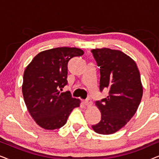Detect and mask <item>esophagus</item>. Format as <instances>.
<instances>
[{
	"label": "esophagus",
	"instance_id": "obj_1",
	"mask_svg": "<svg viewBox=\"0 0 159 159\" xmlns=\"http://www.w3.org/2000/svg\"><path fill=\"white\" fill-rule=\"evenodd\" d=\"M84 104L87 106H91L92 105V101H91V100L90 98H87L84 101Z\"/></svg>",
	"mask_w": 159,
	"mask_h": 159
}]
</instances>
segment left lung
<instances>
[{
	"mask_svg": "<svg viewBox=\"0 0 159 159\" xmlns=\"http://www.w3.org/2000/svg\"><path fill=\"white\" fill-rule=\"evenodd\" d=\"M100 67V91L108 95L95 105L101 119L92 127L95 132L111 134L123 127L137 111L143 96L140 75L135 62L123 52L110 48L92 51Z\"/></svg>",
	"mask_w": 159,
	"mask_h": 159,
	"instance_id": "left-lung-1",
	"label": "left lung"
}]
</instances>
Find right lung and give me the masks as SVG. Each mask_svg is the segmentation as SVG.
I'll return each instance as SVG.
<instances>
[{"label":"right lung","mask_w":159,"mask_h":159,"mask_svg":"<svg viewBox=\"0 0 159 159\" xmlns=\"http://www.w3.org/2000/svg\"><path fill=\"white\" fill-rule=\"evenodd\" d=\"M84 54L77 48L47 50L34 56L25 69L22 93L28 111L35 122L45 129L63 127L80 100L69 92L61 93L68 84L67 64L75 56Z\"/></svg>","instance_id":"1"}]
</instances>
